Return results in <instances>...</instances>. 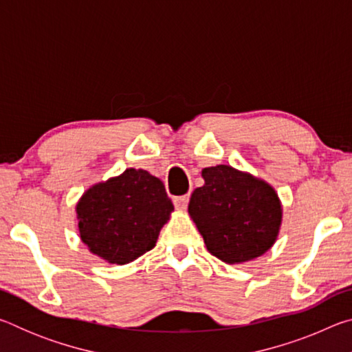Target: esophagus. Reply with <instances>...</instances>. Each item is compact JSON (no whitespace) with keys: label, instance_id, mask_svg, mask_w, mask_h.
I'll return each instance as SVG.
<instances>
[{"label":"esophagus","instance_id":"34e87169","mask_svg":"<svg viewBox=\"0 0 352 352\" xmlns=\"http://www.w3.org/2000/svg\"><path fill=\"white\" fill-rule=\"evenodd\" d=\"M189 204V195H180V197H174V205L177 210H186Z\"/></svg>","mask_w":352,"mask_h":352}]
</instances>
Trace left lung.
<instances>
[{"label": "left lung", "instance_id": "8db88e82", "mask_svg": "<svg viewBox=\"0 0 352 352\" xmlns=\"http://www.w3.org/2000/svg\"><path fill=\"white\" fill-rule=\"evenodd\" d=\"M201 175L205 184L190 195L188 211L208 252L228 264L264 254L281 225L273 188L225 164L206 168Z\"/></svg>", "mask_w": 352, "mask_h": 352}]
</instances>
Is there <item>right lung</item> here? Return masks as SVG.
<instances>
[{
  "instance_id": "obj_1",
  "label": "right lung",
  "mask_w": 352,
  "mask_h": 352,
  "mask_svg": "<svg viewBox=\"0 0 352 352\" xmlns=\"http://www.w3.org/2000/svg\"><path fill=\"white\" fill-rule=\"evenodd\" d=\"M172 210L162 180L127 169L94 184L77 204L82 242L111 264H127L155 247Z\"/></svg>"
}]
</instances>
